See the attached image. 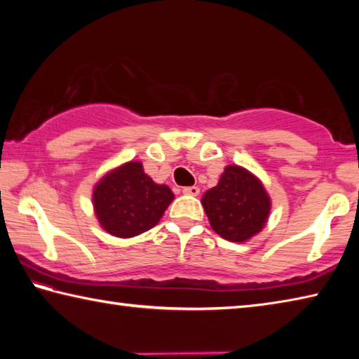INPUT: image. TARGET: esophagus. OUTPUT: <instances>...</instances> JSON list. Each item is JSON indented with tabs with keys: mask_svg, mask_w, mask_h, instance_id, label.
<instances>
[{
	"mask_svg": "<svg viewBox=\"0 0 359 359\" xmlns=\"http://www.w3.org/2000/svg\"><path fill=\"white\" fill-rule=\"evenodd\" d=\"M182 191H184V194H190V196H198L199 188L198 187H185Z\"/></svg>",
	"mask_w": 359,
	"mask_h": 359,
	"instance_id": "esophagus-1",
	"label": "esophagus"
}]
</instances>
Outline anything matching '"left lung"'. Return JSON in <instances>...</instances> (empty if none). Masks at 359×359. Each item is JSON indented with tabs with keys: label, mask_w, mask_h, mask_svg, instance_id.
<instances>
[{
	"label": "left lung",
	"mask_w": 359,
	"mask_h": 359,
	"mask_svg": "<svg viewBox=\"0 0 359 359\" xmlns=\"http://www.w3.org/2000/svg\"><path fill=\"white\" fill-rule=\"evenodd\" d=\"M212 229L223 239L245 242L264 228L271 212V198L258 177L245 168L231 165L217 187L201 199Z\"/></svg>",
	"instance_id": "obj_1"
}]
</instances>
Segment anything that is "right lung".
<instances>
[{
	"instance_id": "add662e5",
	"label": "right lung",
	"mask_w": 359,
	"mask_h": 359,
	"mask_svg": "<svg viewBox=\"0 0 359 359\" xmlns=\"http://www.w3.org/2000/svg\"><path fill=\"white\" fill-rule=\"evenodd\" d=\"M174 193L155 184L141 161H128L109 171L93 190V208L101 228L115 238H135L160 222Z\"/></svg>"
}]
</instances>
